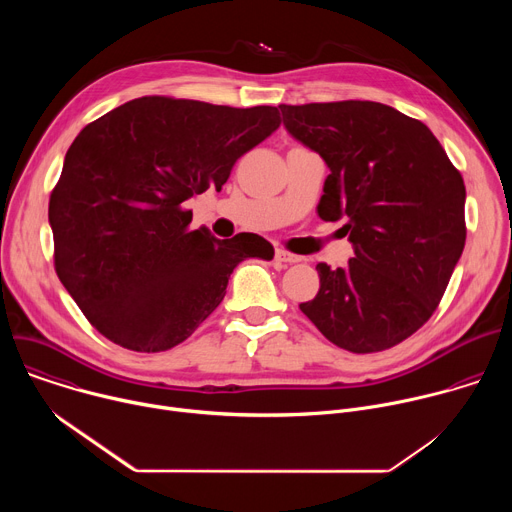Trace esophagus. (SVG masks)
<instances>
[{
    "label": "esophagus",
    "mask_w": 512,
    "mask_h": 512,
    "mask_svg": "<svg viewBox=\"0 0 512 512\" xmlns=\"http://www.w3.org/2000/svg\"><path fill=\"white\" fill-rule=\"evenodd\" d=\"M275 259L279 261V263H300L302 261V257L300 255H294V253H289V251H283V249H277L275 251Z\"/></svg>",
    "instance_id": "esophagus-1"
}]
</instances>
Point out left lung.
<instances>
[{
    "label": "left lung",
    "instance_id": "left-lung-1",
    "mask_svg": "<svg viewBox=\"0 0 512 512\" xmlns=\"http://www.w3.org/2000/svg\"><path fill=\"white\" fill-rule=\"evenodd\" d=\"M285 129L330 168L318 214L346 225L348 265L318 263L300 310L336 346L387 350L440 304L464 251L466 186L417 119L375 101L279 105Z\"/></svg>",
    "mask_w": 512,
    "mask_h": 512
}]
</instances>
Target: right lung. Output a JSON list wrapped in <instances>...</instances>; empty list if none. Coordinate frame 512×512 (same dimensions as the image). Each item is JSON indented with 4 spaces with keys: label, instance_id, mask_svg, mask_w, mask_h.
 Masks as SVG:
<instances>
[{
    "label": "right lung",
    "instance_id": "obj_1",
    "mask_svg": "<svg viewBox=\"0 0 512 512\" xmlns=\"http://www.w3.org/2000/svg\"><path fill=\"white\" fill-rule=\"evenodd\" d=\"M279 121L269 105L141 97L72 141L48 206L54 265L105 338L135 352L170 350L223 302L241 261L273 259L259 235L190 231L184 204L221 190Z\"/></svg>",
    "mask_w": 512,
    "mask_h": 512
}]
</instances>
